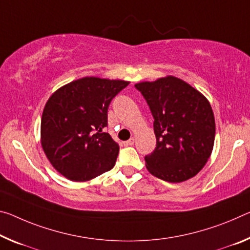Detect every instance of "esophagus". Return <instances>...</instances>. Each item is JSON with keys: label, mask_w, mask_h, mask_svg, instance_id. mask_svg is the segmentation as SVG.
<instances>
[{"label": "esophagus", "mask_w": 250, "mask_h": 250, "mask_svg": "<svg viewBox=\"0 0 250 250\" xmlns=\"http://www.w3.org/2000/svg\"><path fill=\"white\" fill-rule=\"evenodd\" d=\"M134 141H136V139H134V138H130L128 141L125 142V146H133L134 145Z\"/></svg>", "instance_id": "1"}]
</instances>
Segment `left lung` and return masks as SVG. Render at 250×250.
Segmentation results:
<instances>
[{
  "mask_svg": "<svg viewBox=\"0 0 250 250\" xmlns=\"http://www.w3.org/2000/svg\"><path fill=\"white\" fill-rule=\"evenodd\" d=\"M146 99L153 121L156 149L145 157L148 171L168 182L195 177L210 157L215 117L204 94L172 75L134 85Z\"/></svg>",
  "mask_w": 250,
  "mask_h": 250,
  "instance_id": "8db88e82",
  "label": "left lung"
}]
</instances>
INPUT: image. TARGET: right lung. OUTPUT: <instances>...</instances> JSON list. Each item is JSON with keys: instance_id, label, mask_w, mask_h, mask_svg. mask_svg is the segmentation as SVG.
Segmentation results:
<instances>
[{"instance_id": "obj_1", "label": "right lung", "mask_w": 250, "mask_h": 250, "mask_svg": "<svg viewBox=\"0 0 250 250\" xmlns=\"http://www.w3.org/2000/svg\"><path fill=\"white\" fill-rule=\"evenodd\" d=\"M128 84L85 77L49 98L41 119V145L51 165L66 179L91 180L113 168L119 145L104 129L110 102Z\"/></svg>"}]
</instances>
